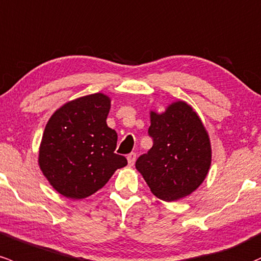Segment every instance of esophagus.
<instances>
[{"label": "esophagus", "mask_w": 261, "mask_h": 261, "mask_svg": "<svg viewBox=\"0 0 261 261\" xmlns=\"http://www.w3.org/2000/svg\"><path fill=\"white\" fill-rule=\"evenodd\" d=\"M135 161H136V153H135V152L128 153V154H127V162H128V165L133 166L134 163H135Z\"/></svg>", "instance_id": "34e87169"}]
</instances>
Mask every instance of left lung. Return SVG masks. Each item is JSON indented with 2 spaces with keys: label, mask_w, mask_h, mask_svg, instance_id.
I'll use <instances>...</instances> for the list:
<instances>
[{
  "label": "left lung",
  "mask_w": 261,
  "mask_h": 261,
  "mask_svg": "<svg viewBox=\"0 0 261 261\" xmlns=\"http://www.w3.org/2000/svg\"><path fill=\"white\" fill-rule=\"evenodd\" d=\"M148 135L153 145L136 161L157 198L171 202L188 196L202 185L211 167L210 137L192 107L176 101L165 113L151 111Z\"/></svg>",
  "instance_id": "left-lung-1"
}]
</instances>
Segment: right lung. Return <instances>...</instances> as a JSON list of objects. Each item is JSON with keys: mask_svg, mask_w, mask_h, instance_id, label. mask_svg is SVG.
Here are the masks:
<instances>
[{"mask_svg": "<svg viewBox=\"0 0 261 261\" xmlns=\"http://www.w3.org/2000/svg\"><path fill=\"white\" fill-rule=\"evenodd\" d=\"M109 110V96L91 94L63 105L45 125L39 167L62 196L87 198L127 165L115 153L117 134L107 124Z\"/></svg>", "mask_w": 261, "mask_h": 261, "instance_id": "right-lung-1", "label": "right lung"}]
</instances>
